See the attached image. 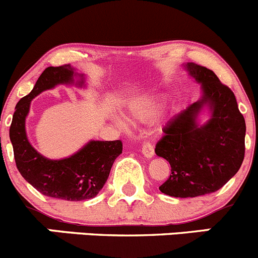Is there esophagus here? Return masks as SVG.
<instances>
[{
    "instance_id": "1",
    "label": "esophagus",
    "mask_w": 258,
    "mask_h": 258,
    "mask_svg": "<svg viewBox=\"0 0 258 258\" xmlns=\"http://www.w3.org/2000/svg\"><path fill=\"white\" fill-rule=\"evenodd\" d=\"M142 153L145 158L150 159V158L154 157V148H153V145L150 143H144V145L142 148Z\"/></svg>"
}]
</instances>
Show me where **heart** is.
Instances as JSON below:
<instances>
[{"label":"heart","instance_id":"b5f03b06","mask_svg":"<svg viewBox=\"0 0 258 258\" xmlns=\"http://www.w3.org/2000/svg\"><path fill=\"white\" fill-rule=\"evenodd\" d=\"M160 106V101L158 99H145V100H135L128 105V113L130 118L138 121H148L157 114ZM120 125L125 124V119L118 116L116 119Z\"/></svg>","mask_w":258,"mask_h":258}]
</instances>
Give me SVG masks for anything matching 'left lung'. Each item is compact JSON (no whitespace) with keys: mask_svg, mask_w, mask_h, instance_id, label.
I'll list each match as a JSON object with an SVG mask.
<instances>
[{"mask_svg":"<svg viewBox=\"0 0 258 258\" xmlns=\"http://www.w3.org/2000/svg\"><path fill=\"white\" fill-rule=\"evenodd\" d=\"M183 66L201 84L202 96L168 121L155 154L172 168L160 192L192 198L216 192L238 172L244 158L246 123L234 94L212 70L195 62ZM205 108L210 118L201 124Z\"/></svg>","mask_w":258,"mask_h":258,"instance_id":"8db88e82","label":"left lung"}]
</instances>
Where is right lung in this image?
Segmentation results:
<instances>
[{
    "label": "right lung",
    "instance_id": "right-lung-1",
    "mask_svg": "<svg viewBox=\"0 0 258 258\" xmlns=\"http://www.w3.org/2000/svg\"><path fill=\"white\" fill-rule=\"evenodd\" d=\"M57 85L85 86V75L68 65L46 68L29 95L15 108L10 126V140L15 162L22 177L43 196L65 201L90 200L98 196L108 180L113 163L123 150L120 140H90L70 157L48 159L29 142L26 118L32 99Z\"/></svg>",
    "mask_w": 258,
    "mask_h": 258
}]
</instances>
